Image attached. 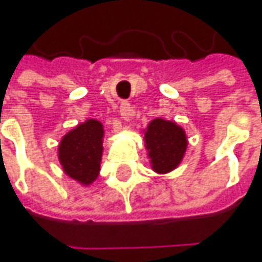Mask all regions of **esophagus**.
<instances>
[{
    "mask_svg": "<svg viewBox=\"0 0 262 262\" xmlns=\"http://www.w3.org/2000/svg\"><path fill=\"white\" fill-rule=\"evenodd\" d=\"M133 114H135V110H133V107H132L129 102H123L120 105V116H121L123 120L129 121V119H130Z\"/></svg>",
    "mask_w": 262,
    "mask_h": 262,
    "instance_id": "obj_1",
    "label": "esophagus"
}]
</instances>
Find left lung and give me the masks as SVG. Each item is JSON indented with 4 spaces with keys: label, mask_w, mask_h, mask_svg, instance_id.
Instances as JSON below:
<instances>
[{
    "label": "left lung",
    "mask_w": 262,
    "mask_h": 262,
    "mask_svg": "<svg viewBox=\"0 0 262 262\" xmlns=\"http://www.w3.org/2000/svg\"><path fill=\"white\" fill-rule=\"evenodd\" d=\"M143 133L145 148L154 171L167 174L177 168L188 148V136L183 127L171 120L158 117L146 126Z\"/></svg>",
    "instance_id": "8db88e82"
}]
</instances>
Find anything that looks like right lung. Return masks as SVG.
<instances>
[{
	"instance_id": "1",
	"label": "right lung",
	"mask_w": 262,
	"mask_h": 262,
	"mask_svg": "<svg viewBox=\"0 0 262 262\" xmlns=\"http://www.w3.org/2000/svg\"><path fill=\"white\" fill-rule=\"evenodd\" d=\"M102 142L104 126L95 119H88L67 132L58 145V161L64 173L83 186L94 183L101 170Z\"/></svg>"
}]
</instances>
